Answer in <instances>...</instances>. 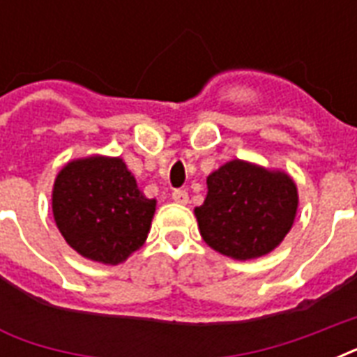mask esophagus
<instances>
[{"label":"esophagus","instance_id":"esophagus-1","mask_svg":"<svg viewBox=\"0 0 357 357\" xmlns=\"http://www.w3.org/2000/svg\"><path fill=\"white\" fill-rule=\"evenodd\" d=\"M172 200L176 202V204H181V206H185L187 202H189V192L185 189H176L172 192Z\"/></svg>","mask_w":357,"mask_h":357}]
</instances>
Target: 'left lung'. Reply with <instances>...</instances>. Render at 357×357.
<instances>
[{
  "instance_id": "obj_1",
  "label": "left lung",
  "mask_w": 357,
  "mask_h": 357,
  "mask_svg": "<svg viewBox=\"0 0 357 357\" xmlns=\"http://www.w3.org/2000/svg\"><path fill=\"white\" fill-rule=\"evenodd\" d=\"M298 207L287 174L229 161L207 178L204 206L196 207L200 234L213 250L234 259H254L282 243Z\"/></svg>"
}]
</instances>
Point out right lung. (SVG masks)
Instances as JSON below:
<instances>
[{
	"label": "right lung",
	"instance_id": "1",
	"mask_svg": "<svg viewBox=\"0 0 357 357\" xmlns=\"http://www.w3.org/2000/svg\"><path fill=\"white\" fill-rule=\"evenodd\" d=\"M53 217L72 248L116 265L144 244L155 213L119 157L68 162L53 185Z\"/></svg>",
	"mask_w": 357,
	"mask_h": 357
}]
</instances>
